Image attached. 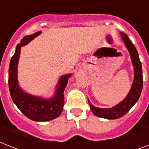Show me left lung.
I'll list each match as a JSON object with an SVG mask.
<instances>
[{"mask_svg":"<svg viewBox=\"0 0 149 149\" xmlns=\"http://www.w3.org/2000/svg\"><path fill=\"white\" fill-rule=\"evenodd\" d=\"M120 37L125 47L128 50L131 56L132 65L134 67V79L131 86L129 92L126 97L115 106L111 108H100L93 106L88 99L89 105L91 107V111L97 117L106 119H118L130 111V109L136 104L141 95L143 87V78H142V67L139 59V56L136 48L128 38V36L124 32H120Z\"/></svg>","mask_w":149,"mask_h":149,"instance_id":"8db88e82","label":"left lung"}]
</instances>
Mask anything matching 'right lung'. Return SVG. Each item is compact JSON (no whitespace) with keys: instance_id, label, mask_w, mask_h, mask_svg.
I'll use <instances>...</instances> for the list:
<instances>
[{"instance_id":"obj_1","label":"right lung","mask_w":149,"mask_h":149,"mask_svg":"<svg viewBox=\"0 0 149 149\" xmlns=\"http://www.w3.org/2000/svg\"><path fill=\"white\" fill-rule=\"evenodd\" d=\"M42 31H37L31 36H24L17 44L14 56L11 57L8 71V85L13 102L27 118L35 121H48L59 117L64 106V91L68 79L72 73H68L59 78L52 97L31 95L19 86L17 79V65L21 49L38 36Z\"/></svg>"}]
</instances>
